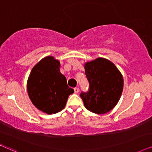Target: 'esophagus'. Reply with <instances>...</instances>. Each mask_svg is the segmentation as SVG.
<instances>
[{"label":"esophagus","instance_id":"esophagus-1","mask_svg":"<svg viewBox=\"0 0 152 152\" xmlns=\"http://www.w3.org/2000/svg\"><path fill=\"white\" fill-rule=\"evenodd\" d=\"M74 93H78V92H79V88H77V87L74 88Z\"/></svg>","mask_w":152,"mask_h":152}]
</instances>
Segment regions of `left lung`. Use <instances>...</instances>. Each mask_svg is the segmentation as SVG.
I'll return each instance as SVG.
<instances>
[{"label":"left lung","mask_w":152,"mask_h":152,"mask_svg":"<svg viewBox=\"0 0 152 152\" xmlns=\"http://www.w3.org/2000/svg\"><path fill=\"white\" fill-rule=\"evenodd\" d=\"M84 68L89 82L88 91L80 95L84 106L95 114H106L116 106L121 96V73L114 63L102 57L86 62Z\"/></svg>","instance_id":"8db88e82"}]
</instances>
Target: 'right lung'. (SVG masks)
I'll return each mask as SVG.
<instances>
[{
	"label": "right lung",
	"mask_w": 152,
	"mask_h": 152,
	"mask_svg": "<svg viewBox=\"0 0 152 152\" xmlns=\"http://www.w3.org/2000/svg\"><path fill=\"white\" fill-rule=\"evenodd\" d=\"M60 62L53 56L42 59L33 67L27 80L28 97L36 108L48 114H56L65 107L74 90L59 71Z\"/></svg>",
	"instance_id": "add662e5"
}]
</instances>
